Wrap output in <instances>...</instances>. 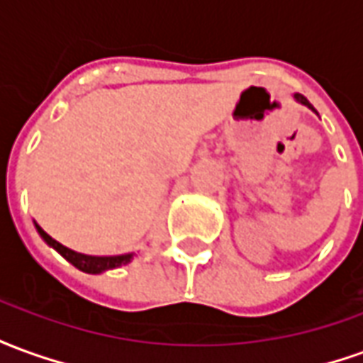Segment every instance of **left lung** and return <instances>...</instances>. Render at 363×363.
<instances>
[{
    "instance_id": "8db88e82",
    "label": "left lung",
    "mask_w": 363,
    "mask_h": 363,
    "mask_svg": "<svg viewBox=\"0 0 363 363\" xmlns=\"http://www.w3.org/2000/svg\"><path fill=\"white\" fill-rule=\"evenodd\" d=\"M294 99H296V101L299 104H303V106H307V108H311L313 112H317V111H315V108H313V104L309 103V101H307V99H305L303 95H299V93H296V95H294Z\"/></svg>"
}]
</instances>
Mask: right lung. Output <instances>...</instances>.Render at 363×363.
<instances>
[{
    "mask_svg": "<svg viewBox=\"0 0 363 363\" xmlns=\"http://www.w3.org/2000/svg\"><path fill=\"white\" fill-rule=\"evenodd\" d=\"M35 228L38 231V235L43 237L44 243L52 247L54 251H58L67 262H72L75 268H79L82 272L87 274H101L106 272V270H112V268H120L128 264L130 260L134 259L135 252H126V255H111V257H95V255H83V252L72 251V249H67L62 243H58L56 239H52L46 231H44L38 223L35 221Z\"/></svg>",
    "mask_w": 363,
    "mask_h": 363,
    "instance_id": "right-lung-1",
    "label": "right lung"
}]
</instances>
